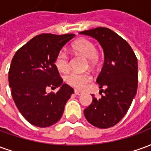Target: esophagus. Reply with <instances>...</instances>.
<instances>
[{
	"instance_id": "obj_1",
	"label": "esophagus",
	"mask_w": 151,
	"mask_h": 151,
	"mask_svg": "<svg viewBox=\"0 0 151 151\" xmlns=\"http://www.w3.org/2000/svg\"><path fill=\"white\" fill-rule=\"evenodd\" d=\"M74 93H75V95H81L82 94V91H78V90H74Z\"/></svg>"
}]
</instances>
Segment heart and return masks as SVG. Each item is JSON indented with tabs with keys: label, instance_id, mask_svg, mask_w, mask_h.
Here are the masks:
<instances>
[{
	"label": "heart",
	"instance_id": "1",
	"mask_svg": "<svg viewBox=\"0 0 151 151\" xmlns=\"http://www.w3.org/2000/svg\"><path fill=\"white\" fill-rule=\"evenodd\" d=\"M72 48L76 52L81 54L89 60V64L95 65L98 61V52L95 44L87 39H80L72 45ZM55 65L60 72H65L69 69V56L65 51H60L56 56ZM91 79V75L87 73H79L76 71L69 72L65 78V82L72 86L82 88L88 83Z\"/></svg>",
	"mask_w": 151,
	"mask_h": 151
}]
</instances>
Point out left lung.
I'll list each match as a JSON object with an SVG mask.
<instances>
[{
	"mask_svg": "<svg viewBox=\"0 0 151 151\" xmlns=\"http://www.w3.org/2000/svg\"><path fill=\"white\" fill-rule=\"evenodd\" d=\"M98 41L104 62L96 82L104 95L84 110L86 119L99 129L116 125L126 114L137 89V59L125 40L110 29L98 27L80 32Z\"/></svg>",
	"mask_w": 151,
	"mask_h": 151,
	"instance_id": "obj_1",
	"label": "left lung"
}]
</instances>
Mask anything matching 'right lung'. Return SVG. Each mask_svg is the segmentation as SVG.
I'll use <instances>...</instances> for the list:
<instances>
[{"label": "right lung", "instance_id": "1", "mask_svg": "<svg viewBox=\"0 0 151 151\" xmlns=\"http://www.w3.org/2000/svg\"><path fill=\"white\" fill-rule=\"evenodd\" d=\"M74 34H41L31 39L13 57L9 84L18 111L29 123L45 128L61 118L73 89L63 84L55 65L56 56ZM60 87L47 94L46 88Z\"/></svg>", "mask_w": 151, "mask_h": 151}]
</instances>
